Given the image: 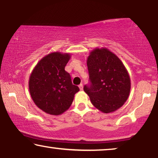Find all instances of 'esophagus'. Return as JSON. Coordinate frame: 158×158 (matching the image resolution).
<instances>
[{
    "label": "esophagus",
    "mask_w": 158,
    "mask_h": 158,
    "mask_svg": "<svg viewBox=\"0 0 158 158\" xmlns=\"http://www.w3.org/2000/svg\"><path fill=\"white\" fill-rule=\"evenodd\" d=\"M78 86H79V88H80V90H82L83 89V84H82V83L80 84V85H79Z\"/></svg>",
    "instance_id": "esophagus-1"
}]
</instances>
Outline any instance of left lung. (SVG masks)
<instances>
[{
  "mask_svg": "<svg viewBox=\"0 0 158 158\" xmlns=\"http://www.w3.org/2000/svg\"><path fill=\"white\" fill-rule=\"evenodd\" d=\"M90 83L83 90L92 104L103 113L122 107L131 89L130 77L124 64L106 48L90 52L87 60Z\"/></svg>",
  "mask_w": 158,
  "mask_h": 158,
  "instance_id": "8db88e82",
  "label": "left lung"
}]
</instances>
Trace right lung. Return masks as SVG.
<instances>
[{
  "mask_svg": "<svg viewBox=\"0 0 158 158\" xmlns=\"http://www.w3.org/2000/svg\"><path fill=\"white\" fill-rule=\"evenodd\" d=\"M70 58L68 53L49 54L38 62L30 75V94L34 103L45 113L56 116L64 113L79 91L64 70Z\"/></svg>",
  "mask_w": 158,
  "mask_h": 158,
  "instance_id": "obj_1",
  "label": "right lung"
}]
</instances>
